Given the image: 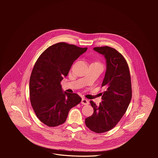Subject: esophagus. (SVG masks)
I'll return each mask as SVG.
<instances>
[{
    "mask_svg": "<svg viewBox=\"0 0 158 158\" xmlns=\"http://www.w3.org/2000/svg\"><path fill=\"white\" fill-rule=\"evenodd\" d=\"M81 104L83 105H87V104H89V101L87 99H86L85 98H82L81 100Z\"/></svg>",
    "mask_w": 158,
    "mask_h": 158,
    "instance_id": "obj_1",
    "label": "esophagus"
}]
</instances>
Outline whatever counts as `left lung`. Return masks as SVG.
I'll return each instance as SVG.
<instances>
[{
  "mask_svg": "<svg viewBox=\"0 0 158 158\" xmlns=\"http://www.w3.org/2000/svg\"><path fill=\"white\" fill-rule=\"evenodd\" d=\"M106 60V70L101 85L106 89L97 106L91 101L94 113L85 118L86 126L96 133L107 132L116 126L130 104L132 98L129 69L124 57L108 46L94 48Z\"/></svg>",
  "mask_w": 158,
  "mask_h": 158,
  "instance_id": "left-lung-1",
  "label": "left lung"
}]
</instances>
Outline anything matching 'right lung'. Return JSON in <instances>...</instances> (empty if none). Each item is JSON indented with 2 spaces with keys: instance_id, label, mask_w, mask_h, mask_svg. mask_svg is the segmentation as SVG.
Listing matches in <instances>:
<instances>
[{
  "instance_id": "add662e5",
  "label": "right lung",
  "mask_w": 158,
  "mask_h": 158,
  "mask_svg": "<svg viewBox=\"0 0 158 158\" xmlns=\"http://www.w3.org/2000/svg\"><path fill=\"white\" fill-rule=\"evenodd\" d=\"M87 49L59 42L49 47L36 61L29 81L30 100L37 117L48 126L65 123L70 109L81 102L77 94L63 91L60 82Z\"/></svg>"
}]
</instances>
